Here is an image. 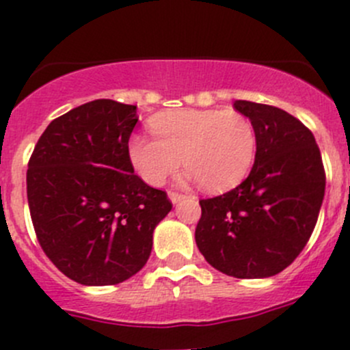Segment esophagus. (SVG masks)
I'll return each mask as SVG.
<instances>
[{"label": "esophagus", "instance_id": "1", "mask_svg": "<svg viewBox=\"0 0 350 350\" xmlns=\"http://www.w3.org/2000/svg\"><path fill=\"white\" fill-rule=\"evenodd\" d=\"M169 198H171L172 203H179V201H181V200H185V198H188V195H185V193L171 191V193H169Z\"/></svg>", "mask_w": 350, "mask_h": 350}]
</instances>
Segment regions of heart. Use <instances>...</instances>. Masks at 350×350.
Segmentation results:
<instances>
[{
	"label": "heart",
	"mask_w": 350,
	"mask_h": 350,
	"mask_svg": "<svg viewBox=\"0 0 350 350\" xmlns=\"http://www.w3.org/2000/svg\"><path fill=\"white\" fill-rule=\"evenodd\" d=\"M154 139L133 135L129 159L150 186L164 185L179 164L208 191L239 185L256 159L257 135L252 122L234 109H176L150 122Z\"/></svg>",
	"instance_id": "1"
}]
</instances>
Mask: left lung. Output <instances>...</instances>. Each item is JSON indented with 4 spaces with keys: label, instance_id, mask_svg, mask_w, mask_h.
Instances as JSON below:
<instances>
[{
    "label": "left lung",
    "instance_id": "left-lung-1",
    "mask_svg": "<svg viewBox=\"0 0 350 350\" xmlns=\"http://www.w3.org/2000/svg\"><path fill=\"white\" fill-rule=\"evenodd\" d=\"M234 108L256 129V161L234 189L200 200L196 245L227 276L269 278L286 269L312 237L325 169L313 133L288 111L245 100Z\"/></svg>",
    "mask_w": 350,
    "mask_h": 350
}]
</instances>
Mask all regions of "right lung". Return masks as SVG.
Masks as SVG:
<instances>
[{"label":"right lung","mask_w":350,"mask_h":350,"mask_svg":"<svg viewBox=\"0 0 350 350\" xmlns=\"http://www.w3.org/2000/svg\"><path fill=\"white\" fill-rule=\"evenodd\" d=\"M137 107L94 100L52 120L28 161L27 198L45 256L69 280L118 284L146 266L167 193L133 172Z\"/></svg>","instance_id":"right-lung-1"}]
</instances>
